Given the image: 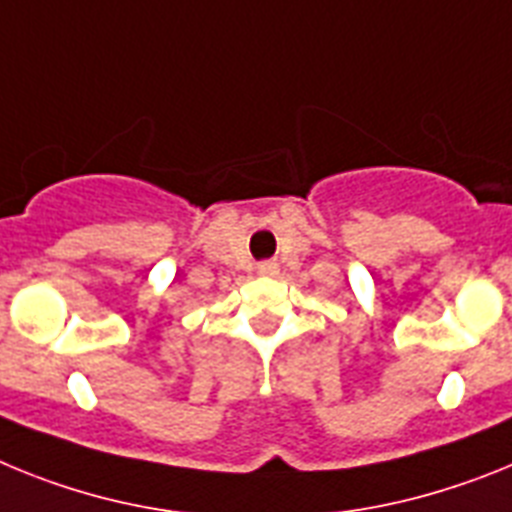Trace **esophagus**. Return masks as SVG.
<instances>
[{
    "instance_id": "esophagus-1",
    "label": "esophagus",
    "mask_w": 512,
    "mask_h": 512,
    "mask_svg": "<svg viewBox=\"0 0 512 512\" xmlns=\"http://www.w3.org/2000/svg\"><path fill=\"white\" fill-rule=\"evenodd\" d=\"M260 273H265V275L275 273V262H262V265H260Z\"/></svg>"
}]
</instances>
